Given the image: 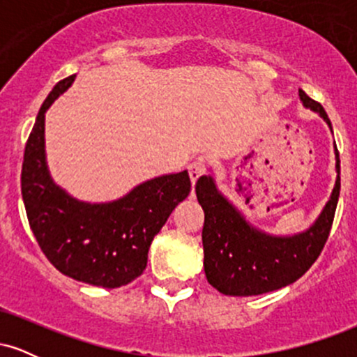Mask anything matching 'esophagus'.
I'll return each instance as SVG.
<instances>
[{"instance_id": "esophagus-1", "label": "esophagus", "mask_w": 357, "mask_h": 357, "mask_svg": "<svg viewBox=\"0 0 357 357\" xmlns=\"http://www.w3.org/2000/svg\"><path fill=\"white\" fill-rule=\"evenodd\" d=\"M188 173H190V179H191V184L195 186L196 181L199 179V176H203L206 173V162L203 161V159H196V161H192L190 166H188Z\"/></svg>"}]
</instances>
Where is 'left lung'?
Instances as JSON below:
<instances>
[{"label": "left lung", "instance_id": "left-lung-1", "mask_svg": "<svg viewBox=\"0 0 357 357\" xmlns=\"http://www.w3.org/2000/svg\"><path fill=\"white\" fill-rule=\"evenodd\" d=\"M302 104L317 112L333 130L329 117L319 102L298 90ZM337 179L331 199L309 230L294 236H273L257 230L216 190L211 176L196 183V196L204 211L203 250L208 282L225 296L248 297L273 292L294 284L312 267L329 238L339 191L341 165L335 147Z\"/></svg>", "mask_w": 357, "mask_h": 357}]
</instances>
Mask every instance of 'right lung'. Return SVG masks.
<instances>
[{"mask_svg":"<svg viewBox=\"0 0 357 357\" xmlns=\"http://www.w3.org/2000/svg\"><path fill=\"white\" fill-rule=\"evenodd\" d=\"M75 75L60 80L45 99L24 147L22 195L40 248L63 275L116 289L144 272L151 241L188 198V171L151 179L112 203H84L56 186L45 161V112Z\"/></svg>","mask_w":357,"mask_h":357,"instance_id":"add662e5","label":"right lung"}]
</instances>
